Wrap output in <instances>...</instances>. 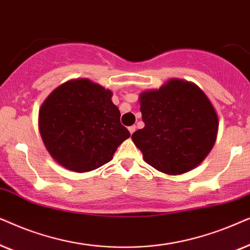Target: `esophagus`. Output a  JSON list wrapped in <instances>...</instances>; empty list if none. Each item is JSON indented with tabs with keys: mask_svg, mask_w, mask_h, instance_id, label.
I'll use <instances>...</instances> for the list:
<instances>
[{
	"mask_svg": "<svg viewBox=\"0 0 250 250\" xmlns=\"http://www.w3.org/2000/svg\"><path fill=\"white\" fill-rule=\"evenodd\" d=\"M128 130H129V132H130V134L132 135L135 132V130H136V125H130V127L128 128Z\"/></svg>",
	"mask_w": 250,
	"mask_h": 250,
	"instance_id": "esophagus-1",
	"label": "esophagus"
}]
</instances>
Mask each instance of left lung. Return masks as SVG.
<instances>
[{
	"mask_svg": "<svg viewBox=\"0 0 250 250\" xmlns=\"http://www.w3.org/2000/svg\"><path fill=\"white\" fill-rule=\"evenodd\" d=\"M139 101L145 127L131 138L145 162L179 175L204 161L215 144L218 118L198 85L174 79L159 90L143 92Z\"/></svg>",
	"mask_w": 250,
	"mask_h": 250,
	"instance_id": "obj_1",
	"label": "left lung"
}]
</instances>
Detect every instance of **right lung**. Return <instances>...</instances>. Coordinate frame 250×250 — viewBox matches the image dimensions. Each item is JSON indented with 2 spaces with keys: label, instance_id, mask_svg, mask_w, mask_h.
I'll return each instance as SVG.
<instances>
[{
  "label": "right lung",
  "instance_id": "add662e5",
  "mask_svg": "<svg viewBox=\"0 0 250 250\" xmlns=\"http://www.w3.org/2000/svg\"><path fill=\"white\" fill-rule=\"evenodd\" d=\"M111 98L109 90L81 79L64 83L45 99L39 114L40 132L59 165L84 172L111 161L130 136Z\"/></svg>",
  "mask_w": 250,
  "mask_h": 250
}]
</instances>
